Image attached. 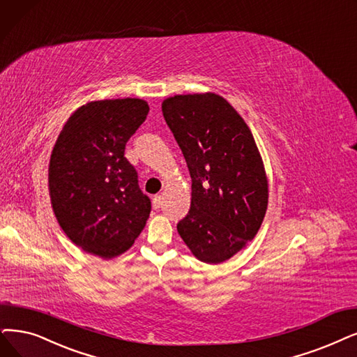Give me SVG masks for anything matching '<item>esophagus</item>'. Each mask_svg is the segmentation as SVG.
<instances>
[{
    "instance_id": "1",
    "label": "esophagus",
    "mask_w": 357,
    "mask_h": 357,
    "mask_svg": "<svg viewBox=\"0 0 357 357\" xmlns=\"http://www.w3.org/2000/svg\"><path fill=\"white\" fill-rule=\"evenodd\" d=\"M152 205H153V208H155V209H158V208L162 205V197H161L160 195L153 196V199H152Z\"/></svg>"
}]
</instances>
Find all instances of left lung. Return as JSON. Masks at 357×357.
I'll return each mask as SVG.
<instances>
[{
    "mask_svg": "<svg viewBox=\"0 0 357 357\" xmlns=\"http://www.w3.org/2000/svg\"><path fill=\"white\" fill-rule=\"evenodd\" d=\"M164 119L188 162L192 202L177 231L199 261L221 264L258 233L268 206V180L253 135L217 93L174 95Z\"/></svg>",
    "mask_w": 357,
    "mask_h": 357,
    "instance_id": "8db88e82",
    "label": "left lung"
}]
</instances>
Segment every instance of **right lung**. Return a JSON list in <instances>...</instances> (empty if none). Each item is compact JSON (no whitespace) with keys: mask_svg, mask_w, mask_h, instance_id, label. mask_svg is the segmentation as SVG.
<instances>
[{"mask_svg":"<svg viewBox=\"0 0 357 357\" xmlns=\"http://www.w3.org/2000/svg\"><path fill=\"white\" fill-rule=\"evenodd\" d=\"M144 99H104L71 114L48 168L52 211L66 236L84 252L111 259L130 249L149 218L126 144L146 120Z\"/></svg>","mask_w":357,"mask_h":357,"instance_id":"obj_1","label":"right lung"}]
</instances>
